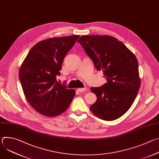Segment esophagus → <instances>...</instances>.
Here are the masks:
<instances>
[{"label":"esophagus","mask_w":159,"mask_h":159,"mask_svg":"<svg viewBox=\"0 0 159 159\" xmlns=\"http://www.w3.org/2000/svg\"><path fill=\"white\" fill-rule=\"evenodd\" d=\"M85 90H86L85 87H84V88H79V89H77V91L79 92V93H82V92H84Z\"/></svg>","instance_id":"34e87169"}]
</instances>
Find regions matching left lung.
<instances>
[{
	"label": "left lung",
	"mask_w": 159,
	"mask_h": 159,
	"mask_svg": "<svg viewBox=\"0 0 159 159\" xmlns=\"http://www.w3.org/2000/svg\"><path fill=\"white\" fill-rule=\"evenodd\" d=\"M107 82L91 87L97 96L90 106L98 118L112 121L129 109L140 87L139 63L134 54L118 39L106 35H85L77 41Z\"/></svg>",
	"instance_id": "8db88e82"
}]
</instances>
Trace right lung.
<instances>
[{"label": "right lung", "mask_w": 159, "mask_h": 159, "mask_svg": "<svg viewBox=\"0 0 159 159\" xmlns=\"http://www.w3.org/2000/svg\"><path fill=\"white\" fill-rule=\"evenodd\" d=\"M80 36L41 41L30 50L19 73V80L30 104L40 114L58 116L67 109L75 94L57 80L65 56Z\"/></svg>", "instance_id": "add662e5"}]
</instances>
